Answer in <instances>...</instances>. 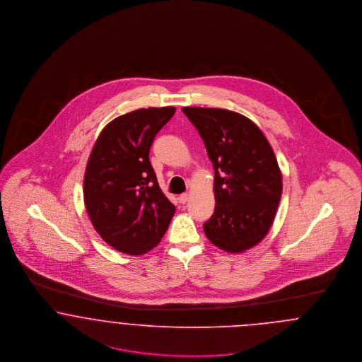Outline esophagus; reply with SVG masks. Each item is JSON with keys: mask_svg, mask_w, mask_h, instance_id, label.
<instances>
[{"mask_svg": "<svg viewBox=\"0 0 362 362\" xmlns=\"http://www.w3.org/2000/svg\"><path fill=\"white\" fill-rule=\"evenodd\" d=\"M178 200H180V203H182V204H185V203H188V202H189L188 193H182V194H180V197H178Z\"/></svg>", "mask_w": 362, "mask_h": 362, "instance_id": "obj_1", "label": "esophagus"}]
</instances>
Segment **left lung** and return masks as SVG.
Segmentation results:
<instances>
[{
  "mask_svg": "<svg viewBox=\"0 0 362 362\" xmlns=\"http://www.w3.org/2000/svg\"><path fill=\"white\" fill-rule=\"evenodd\" d=\"M204 141L215 169V211L206 238L228 252L259 243L272 227L283 193L276 156L250 119L219 108H182Z\"/></svg>",
  "mask_w": 362,
  "mask_h": 362,
  "instance_id": "8db88e82",
  "label": "left lung"
}]
</instances>
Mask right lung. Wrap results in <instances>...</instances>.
Returning <instances> with one entry per match:
<instances>
[{"label":"right lung","mask_w":362,"mask_h":362,"mask_svg":"<svg viewBox=\"0 0 362 362\" xmlns=\"http://www.w3.org/2000/svg\"><path fill=\"white\" fill-rule=\"evenodd\" d=\"M175 108L136 110L116 117L98 135L83 178V200L100 236L119 252L156 247L175 212L159 188L150 147Z\"/></svg>","instance_id":"obj_1"}]
</instances>
